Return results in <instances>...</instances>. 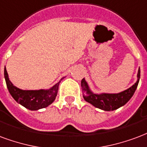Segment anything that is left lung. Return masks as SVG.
I'll return each instance as SVG.
<instances>
[{
    "label": "left lung",
    "mask_w": 147,
    "mask_h": 147,
    "mask_svg": "<svg viewBox=\"0 0 147 147\" xmlns=\"http://www.w3.org/2000/svg\"><path fill=\"white\" fill-rule=\"evenodd\" d=\"M137 77H138V80L135 83V84L124 92L117 93V94L102 93L99 95L94 94L89 89V87L87 84L86 81L84 80V78H83L81 80V88L83 92V97L85 101L93 105L96 108L106 110V111L117 110L126 104L134 95L139 84V81H140V69L138 70Z\"/></svg>",
    "instance_id": "obj_1"
}]
</instances>
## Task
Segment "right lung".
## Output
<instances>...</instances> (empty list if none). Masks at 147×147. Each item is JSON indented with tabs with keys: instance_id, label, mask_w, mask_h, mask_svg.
I'll use <instances>...</instances> for the list:
<instances>
[{
	"instance_id": "right-lung-1",
	"label": "right lung",
	"mask_w": 147,
	"mask_h": 147,
	"mask_svg": "<svg viewBox=\"0 0 147 147\" xmlns=\"http://www.w3.org/2000/svg\"><path fill=\"white\" fill-rule=\"evenodd\" d=\"M5 78L11 96L19 104L30 110H37L51 104L57 96L59 82L48 90H22L14 86L9 81L5 68Z\"/></svg>"
}]
</instances>
